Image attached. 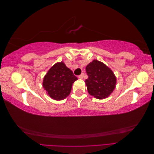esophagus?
Wrapping results in <instances>:
<instances>
[{"mask_svg": "<svg viewBox=\"0 0 154 154\" xmlns=\"http://www.w3.org/2000/svg\"><path fill=\"white\" fill-rule=\"evenodd\" d=\"M83 76H84V74L82 73V74H80V75L78 76V78H80V79H83Z\"/></svg>", "mask_w": 154, "mask_h": 154, "instance_id": "esophagus-1", "label": "esophagus"}]
</instances>
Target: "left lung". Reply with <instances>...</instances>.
I'll return each instance as SVG.
<instances>
[{
	"mask_svg": "<svg viewBox=\"0 0 154 154\" xmlns=\"http://www.w3.org/2000/svg\"><path fill=\"white\" fill-rule=\"evenodd\" d=\"M85 69L88 78L85 82L89 94L97 99L108 97L116 87V78L113 72L96 60L88 64Z\"/></svg>",
	"mask_w": 154,
	"mask_h": 154,
	"instance_id": "1",
	"label": "left lung"
}]
</instances>
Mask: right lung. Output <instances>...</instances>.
Instances as JSON below:
<instances>
[{
	"label": "right lung",
	"instance_id": "right-lung-1",
	"mask_svg": "<svg viewBox=\"0 0 154 154\" xmlns=\"http://www.w3.org/2000/svg\"><path fill=\"white\" fill-rule=\"evenodd\" d=\"M77 80V77L64 63H57L49 70L45 76L43 87L51 98L62 100L69 96L72 83Z\"/></svg>",
	"mask_w": 154,
	"mask_h": 154
}]
</instances>
